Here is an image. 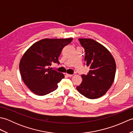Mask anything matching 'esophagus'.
<instances>
[{
  "label": "esophagus",
  "mask_w": 133,
  "mask_h": 133,
  "mask_svg": "<svg viewBox=\"0 0 133 133\" xmlns=\"http://www.w3.org/2000/svg\"><path fill=\"white\" fill-rule=\"evenodd\" d=\"M66 75H67V77H72V76H73V75H72V74H66Z\"/></svg>",
  "instance_id": "obj_1"
}]
</instances>
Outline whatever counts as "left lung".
Here are the masks:
<instances>
[{
	"label": "left lung",
	"mask_w": 133,
	"mask_h": 133,
	"mask_svg": "<svg viewBox=\"0 0 133 133\" xmlns=\"http://www.w3.org/2000/svg\"><path fill=\"white\" fill-rule=\"evenodd\" d=\"M85 51L84 61L90 70L82 75V82L77 87L82 95L97 99L108 91L113 83L116 64L113 56L105 47L92 39H79Z\"/></svg>",
	"instance_id": "left-lung-1"
}]
</instances>
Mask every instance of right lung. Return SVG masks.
<instances>
[{
	"mask_svg": "<svg viewBox=\"0 0 133 133\" xmlns=\"http://www.w3.org/2000/svg\"><path fill=\"white\" fill-rule=\"evenodd\" d=\"M72 38L43 39L33 44L22 56L19 69L25 84L34 94L44 95L57 89L64 74L52 70V63L59 64L58 58L64 46Z\"/></svg>",
	"mask_w": 133,
	"mask_h": 133,
	"instance_id": "1",
	"label": "right lung"
}]
</instances>
